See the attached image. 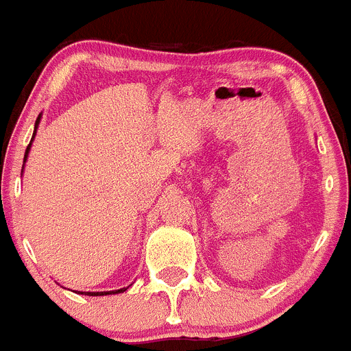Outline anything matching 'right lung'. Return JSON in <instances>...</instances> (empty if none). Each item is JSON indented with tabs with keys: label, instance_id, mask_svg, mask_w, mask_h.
<instances>
[{
	"label": "right lung",
	"instance_id": "1",
	"mask_svg": "<svg viewBox=\"0 0 351 351\" xmlns=\"http://www.w3.org/2000/svg\"><path fill=\"white\" fill-rule=\"evenodd\" d=\"M40 121H42V113L38 115L36 124H34L33 138H31L29 145H27V148H26V154H24V164H26L27 156H29V152H31V145H33L34 136H36V129H38V124H40ZM24 164H22V171H24ZM125 290H128V287H124V289H119V290H108V292H80V293H85V295H112V293H122V292H125Z\"/></svg>",
	"mask_w": 351,
	"mask_h": 351
}]
</instances>
